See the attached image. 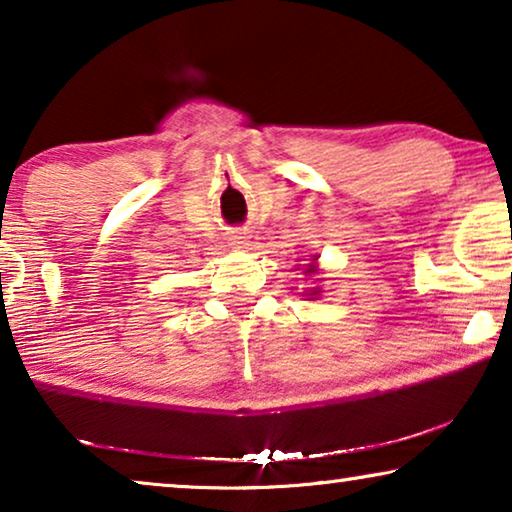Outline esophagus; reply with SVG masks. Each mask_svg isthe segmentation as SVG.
I'll return each mask as SVG.
<instances>
[{"instance_id":"obj_1","label":"esophagus","mask_w":512,"mask_h":512,"mask_svg":"<svg viewBox=\"0 0 512 512\" xmlns=\"http://www.w3.org/2000/svg\"><path fill=\"white\" fill-rule=\"evenodd\" d=\"M230 246H235V248H244V246H248V232L246 230H235L230 235Z\"/></svg>"}]
</instances>
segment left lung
I'll use <instances>...</instances> for the list:
<instances>
[{
	"mask_svg": "<svg viewBox=\"0 0 512 512\" xmlns=\"http://www.w3.org/2000/svg\"><path fill=\"white\" fill-rule=\"evenodd\" d=\"M311 271H314V268H309V271H307V273H311ZM314 293H316V291H314Z\"/></svg>",
	"mask_w": 512,
	"mask_h": 512,
	"instance_id": "left-lung-1",
	"label": "left lung"
}]
</instances>
